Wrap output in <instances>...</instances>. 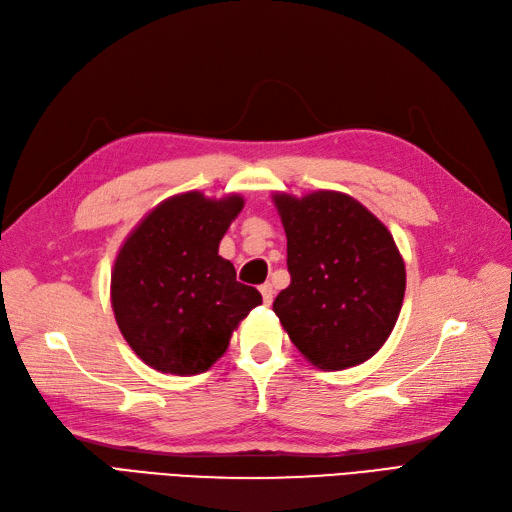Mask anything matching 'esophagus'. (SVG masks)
<instances>
[{"label": "esophagus", "mask_w": 512, "mask_h": 512, "mask_svg": "<svg viewBox=\"0 0 512 512\" xmlns=\"http://www.w3.org/2000/svg\"><path fill=\"white\" fill-rule=\"evenodd\" d=\"M260 294H262V301H265V305H271V301H273V286L271 284H262L260 286Z\"/></svg>", "instance_id": "1"}]
</instances>
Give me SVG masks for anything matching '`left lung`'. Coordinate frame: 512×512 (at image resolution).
I'll return each mask as SVG.
<instances>
[{
    "instance_id": "left-lung-1",
    "label": "left lung",
    "mask_w": 512,
    "mask_h": 512,
    "mask_svg": "<svg viewBox=\"0 0 512 512\" xmlns=\"http://www.w3.org/2000/svg\"><path fill=\"white\" fill-rule=\"evenodd\" d=\"M288 239L290 286L273 312L309 363L337 371L374 356L389 339L406 292L393 235L348 194H275Z\"/></svg>"
}]
</instances>
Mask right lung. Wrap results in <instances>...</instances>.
Masks as SVG:
<instances>
[{
    "label": "right lung",
    "instance_id": "obj_1",
    "mask_svg": "<svg viewBox=\"0 0 512 512\" xmlns=\"http://www.w3.org/2000/svg\"><path fill=\"white\" fill-rule=\"evenodd\" d=\"M241 209L237 194L185 192L160 203L121 245L111 275L115 320L138 359L162 374H203L262 303L218 254Z\"/></svg>",
    "mask_w": 512,
    "mask_h": 512
}]
</instances>
